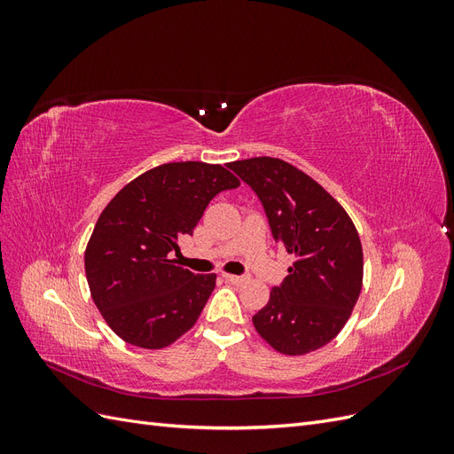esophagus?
<instances>
[{"mask_svg":"<svg viewBox=\"0 0 454 454\" xmlns=\"http://www.w3.org/2000/svg\"><path fill=\"white\" fill-rule=\"evenodd\" d=\"M223 278L231 284H244L246 282V277H239V274H229V272L223 274Z\"/></svg>","mask_w":454,"mask_h":454,"instance_id":"1","label":"esophagus"}]
</instances>
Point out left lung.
Here are the masks:
<instances>
[{
  "mask_svg": "<svg viewBox=\"0 0 454 454\" xmlns=\"http://www.w3.org/2000/svg\"><path fill=\"white\" fill-rule=\"evenodd\" d=\"M229 168L255 191L274 240L295 255L252 318L257 333L287 356L325 347L362 292L364 252L352 219L318 182L282 159H244Z\"/></svg>",
  "mask_w": 454,
  "mask_h": 454,
  "instance_id": "left-lung-1",
  "label": "left lung"
}]
</instances>
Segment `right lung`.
I'll list each match as a JSON object with an SVG mask.
<instances>
[{"label": "right lung", "mask_w": 454, "mask_h": 454, "mask_svg": "<svg viewBox=\"0 0 454 454\" xmlns=\"http://www.w3.org/2000/svg\"><path fill=\"white\" fill-rule=\"evenodd\" d=\"M222 164L167 162L122 187L94 225L85 272L107 325L134 347L159 350L195 325L215 274H193L170 255L193 235L210 200L239 187Z\"/></svg>", "instance_id": "add662e5"}]
</instances>
